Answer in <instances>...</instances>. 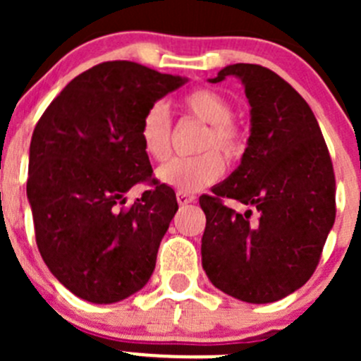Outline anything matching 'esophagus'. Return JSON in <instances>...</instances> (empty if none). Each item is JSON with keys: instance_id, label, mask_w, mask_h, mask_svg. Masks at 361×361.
<instances>
[{"instance_id": "34e87169", "label": "esophagus", "mask_w": 361, "mask_h": 361, "mask_svg": "<svg viewBox=\"0 0 361 361\" xmlns=\"http://www.w3.org/2000/svg\"><path fill=\"white\" fill-rule=\"evenodd\" d=\"M176 201L180 206H187V204L195 202V197L190 194H185V192H176Z\"/></svg>"}]
</instances>
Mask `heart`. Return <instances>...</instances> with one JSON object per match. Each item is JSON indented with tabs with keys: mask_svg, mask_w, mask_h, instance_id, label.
<instances>
[{
	"mask_svg": "<svg viewBox=\"0 0 361 361\" xmlns=\"http://www.w3.org/2000/svg\"><path fill=\"white\" fill-rule=\"evenodd\" d=\"M181 110L192 118L206 123L195 150V157L174 159L159 169V180L178 192L192 194L214 183L224 173V160L238 162L246 152V136L235 122L234 106L224 94L213 89H195L183 96ZM171 116L162 103L145 111L140 123V140L145 152L155 162L171 157Z\"/></svg>",
	"mask_w": 361,
	"mask_h": 361,
	"instance_id": "b5f03b06",
	"label": "heart"
}]
</instances>
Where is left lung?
<instances>
[{
	"label": "left lung",
	"instance_id": "obj_1",
	"mask_svg": "<svg viewBox=\"0 0 361 361\" xmlns=\"http://www.w3.org/2000/svg\"><path fill=\"white\" fill-rule=\"evenodd\" d=\"M238 76L251 106L241 166L201 195L202 267L218 290L267 304L307 283L336 221V174L314 113L288 82L258 64H232L209 82ZM225 198L257 211L238 214Z\"/></svg>",
	"mask_w": 361,
	"mask_h": 361
}]
</instances>
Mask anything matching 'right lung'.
Here are the masks:
<instances>
[{"label":"right lung","mask_w":361,"mask_h":361,"mask_svg":"<svg viewBox=\"0 0 361 361\" xmlns=\"http://www.w3.org/2000/svg\"><path fill=\"white\" fill-rule=\"evenodd\" d=\"M187 82L130 61L73 78L43 111L29 147L27 199L47 267L83 300L113 304L143 288L178 211L140 140L145 111ZM151 188L130 207L123 195Z\"/></svg>","instance_id":"add662e5"}]
</instances>
